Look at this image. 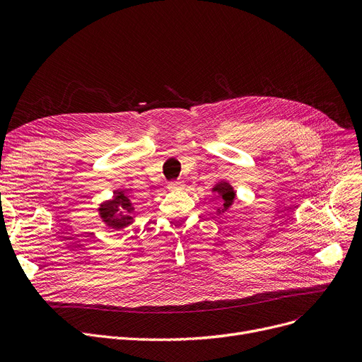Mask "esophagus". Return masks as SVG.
I'll list each match as a JSON object with an SVG mask.
<instances>
[{
    "label": "esophagus",
    "instance_id": "obj_1",
    "mask_svg": "<svg viewBox=\"0 0 362 362\" xmlns=\"http://www.w3.org/2000/svg\"><path fill=\"white\" fill-rule=\"evenodd\" d=\"M183 182H171V183H168V186H167V189L168 191H180V189H183Z\"/></svg>",
    "mask_w": 362,
    "mask_h": 362
}]
</instances>
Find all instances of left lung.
<instances>
[{
	"label": "left lung",
	"mask_w": 362,
	"mask_h": 362,
	"mask_svg": "<svg viewBox=\"0 0 362 362\" xmlns=\"http://www.w3.org/2000/svg\"><path fill=\"white\" fill-rule=\"evenodd\" d=\"M211 194L218 198V208L216 210L217 214H224L229 211L236 198L235 187L227 180H218L211 187Z\"/></svg>",
	"instance_id": "left-lung-1"
}]
</instances>
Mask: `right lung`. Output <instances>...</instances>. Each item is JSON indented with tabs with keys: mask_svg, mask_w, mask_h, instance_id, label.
Wrapping results in <instances>:
<instances>
[{
	"mask_svg": "<svg viewBox=\"0 0 362 362\" xmlns=\"http://www.w3.org/2000/svg\"><path fill=\"white\" fill-rule=\"evenodd\" d=\"M135 206L129 195L123 191L114 192L111 199L103 201L98 205V217L110 230H123L135 221Z\"/></svg>",
	"mask_w": 362,
	"mask_h": 362,
	"instance_id": "add662e5",
	"label": "right lung"
}]
</instances>
